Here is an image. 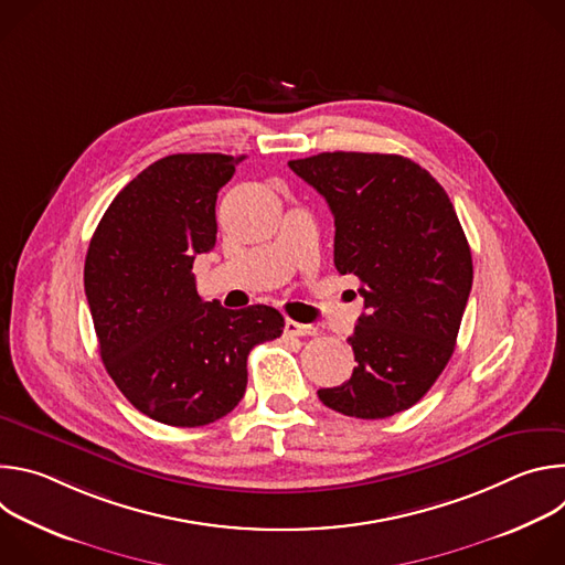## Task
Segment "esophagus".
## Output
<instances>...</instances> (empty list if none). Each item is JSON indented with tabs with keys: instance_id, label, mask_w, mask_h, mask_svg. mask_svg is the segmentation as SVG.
<instances>
[{
	"instance_id": "34e87169",
	"label": "esophagus",
	"mask_w": 565,
	"mask_h": 565,
	"mask_svg": "<svg viewBox=\"0 0 565 565\" xmlns=\"http://www.w3.org/2000/svg\"><path fill=\"white\" fill-rule=\"evenodd\" d=\"M286 333L306 338V335H317V329L310 324H301V321H295V319H286Z\"/></svg>"
}]
</instances>
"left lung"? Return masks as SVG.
Here are the masks:
<instances>
[{"instance_id": "1", "label": "left lung", "mask_w": 565, "mask_h": 565, "mask_svg": "<svg viewBox=\"0 0 565 565\" xmlns=\"http://www.w3.org/2000/svg\"><path fill=\"white\" fill-rule=\"evenodd\" d=\"M288 168L335 216V268L366 312L349 382L319 388L333 412L380 420L414 407L447 366L471 290L467 236L440 183L397 153L324 151Z\"/></svg>"}]
</instances>
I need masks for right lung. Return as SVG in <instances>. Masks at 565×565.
Listing matches in <instances>:
<instances>
[{"instance_id": "1", "label": "right lung", "mask_w": 565, "mask_h": 565, "mask_svg": "<svg viewBox=\"0 0 565 565\" xmlns=\"http://www.w3.org/2000/svg\"><path fill=\"white\" fill-rule=\"evenodd\" d=\"M244 156L172 153L129 181L100 218L85 292L100 358L131 405L156 423L203 427L246 393L248 355L284 333L255 303L203 301L194 257L216 244V194Z\"/></svg>"}]
</instances>
